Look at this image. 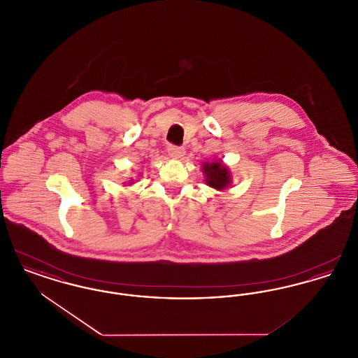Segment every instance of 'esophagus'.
Listing matches in <instances>:
<instances>
[{"label":"esophagus","instance_id":"34e87169","mask_svg":"<svg viewBox=\"0 0 358 358\" xmlns=\"http://www.w3.org/2000/svg\"><path fill=\"white\" fill-rule=\"evenodd\" d=\"M168 153L171 155V158L176 159H181L185 155V149L181 146H174V145H169L168 146Z\"/></svg>","mask_w":358,"mask_h":358}]
</instances>
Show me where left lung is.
Wrapping results in <instances>:
<instances>
[{"mask_svg":"<svg viewBox=\"0 0 358 358\" xmlns=\"http://www.w3.org/2000/svg\"><path fill=\"white\" fill-rule=\"evenodd\" d=\"M203 171L205 174V182L216 190H224L225 187L231 185V171L224 166L222 161H212L204 162Z\"/></svg>","mask_w":358,"mask_h":358,"instance_id":"8db88e82","label":"left lung"}]
</instances>
